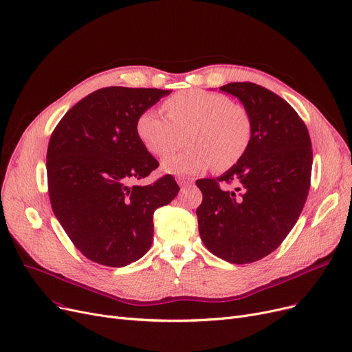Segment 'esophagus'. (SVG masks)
Wrapping results in <instances>:
<instances>
[{"mask_svg":"<svg viewBox=\"0 0 352 352\" xmlns=\"http://www.w3.org/2000/svg\"><path fill=\"white\" fill-rule=\"evenodd\" d=\"M177 181H178V184L181 186V187H187V186H190V184H192V178H190V177H182V175H179V177H177Z\"/></svg>","mask_w":352,"mask_h":352,"instance_id":"1","label":"esophagus"}]
</instances>
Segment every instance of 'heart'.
Segmentation results:
<instances>
[{"label":"heart","mask_w":352,"mask_h":352,"mask_svg":"<svg viewBox=\"0 0 352 352\" xmlns=\"http://www.w3.org/2000/svg\"><path fill=\"white\" fill-rule=\"evenodd\" d=\"M166 116L142 111L135 133L151 155L164 157L185 133L186 148L162 160L170 174H197L216 165L217 171L236 166L250 148L253 120L249 111L232 99L203 89L182 90L164 102Z\"/></svg>","instance_id":"b5f03b06"}]
</instances>
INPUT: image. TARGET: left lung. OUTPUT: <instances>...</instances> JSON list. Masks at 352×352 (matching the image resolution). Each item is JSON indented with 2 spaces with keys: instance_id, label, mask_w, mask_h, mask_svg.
<instances>
[{
  "instance_id": "1",
  "label": "left lung",
  "mask_w": 352,
  "mask_h": 352,
  "mask_svg": "<svg viewBox=\"0 0 352 352\" xmlns=\"http://www.w3.org/2000/svg\"><path fill=\"white\" fill-rule=\"evenodd\" d=\"M220 90L249 111L253 140L236 166L195 182L203 192L198 232L212 254L253 263L276 250L298 221L311 186L312 145L305 122L272 90L252 82Z\"/></svg>"
}]
</instances>
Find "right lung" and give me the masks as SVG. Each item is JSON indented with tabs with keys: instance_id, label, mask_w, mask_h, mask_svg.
<instances>
[{
	"instance_id": "add662e5",
	"label": "right lung",
	"mask_w": 352,
	"mask_h": 352,
	"mask_svg": "<svg viewBox=\"0 0 352 352\" xmlns=\"http://www.w3.org/2000/svg\"><path fill=\"white\" fill-rule=\"evenodd\" d=\"M170 90L111 86L87 95L62 118L47 148L54 216L89 261L111 267L141 258L154 237V211L179 191L166 174L148 186L158 161L135 133V120Z\"/></svg>"
}]
</instances>
